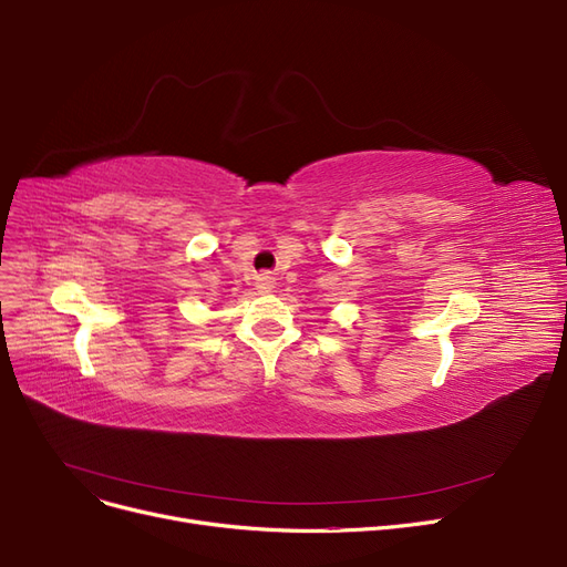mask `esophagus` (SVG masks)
<instances>
[{
	"mask_svg": "<svg viewBox=\"0 0 567 567\" xmlns=\"http://www.w3.org/2000/svg\"><path fill=\"white\" fill-rule=\"evenodd\" d=\"M257 289L259 291H271L274 287H276V282H274V278L271 276H257Z\"/></svg>",
	"mask_w": 567,
	"mask_h": 567,
	"instance_id": "34e87169",
	"label": "esophagus"
}]
</instances>
